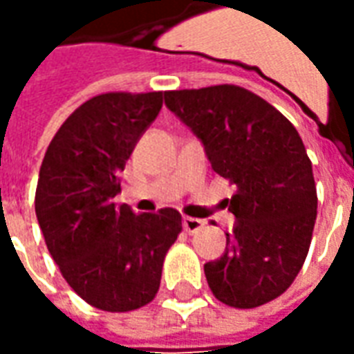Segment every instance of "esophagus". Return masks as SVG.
Segmentation results:
<instances>
[{
    "mask_svg": "<svg viewBox=\"0 0 354 354\" xmlns=\"http://www.w3.org/2000/svg\"><path fill=\"white\" fill-rule=\"evenodd\" d=\"M182 225H184V230L187 231V233H197V231L205 225V222L199 220V218H189V216H185L184 220H182Z\"/></svg>",
    "mask_w": 354,
    "mask_h": 354,
    "instance_id": "esophagus-1",
    "label": "esophagus"
}]
</instances>
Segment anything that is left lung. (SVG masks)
I'll list each match as a JSON object with an SVG mask.
<instances>
[{"mask_svg":"<svg viewBox=\"0 0 354 354\" xmlns=\"http://www.w3.org/2000/svg\"><path fill=\"white\" fill-rule=\"evenodd\" d=\"M165 106L201 140L214 172L237 185L225 252L205 263L212 294L239 309L279 297L304 266L317 220L313 167L294 124L237 85L169 91Z\"/></svg>","mask_w":354,"mask_h":354,"instance_id":"obj_1","label":"left lung"}]
</instances>
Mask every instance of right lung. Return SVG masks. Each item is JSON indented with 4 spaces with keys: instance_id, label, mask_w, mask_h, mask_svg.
<instances>
[{
    "instance_id": "right-lung-1",
    "label": "right lung",
    "mask_w": 354,
    "mask_h": 354,
    "mask_svg": "<svg viewBox=\"0 0 354 354\" xmlns=\"http://www.w3.org/2000/svg\"><path fill=\"white\" fill-rule=\"evenodd\" d=\"M161 106L162 93L94 96L58 129L39 169L35 216L47 248L73 292L102 311L149 304L182 231L174 208L134 214L113 203L119 172Z\"/></svg>"
}]
</instances>
